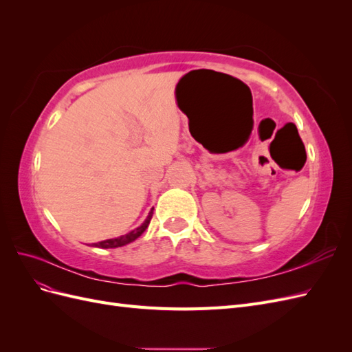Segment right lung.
I'll list each match as a JSON object with an SVG mask.
<instances>
[{"mask_svg": "<svg viewBox=\"0 0 352 352\" xmlns=\"http://www.w3.org/2000/svg\"><path fill=\"white\" fill-rule=\"evenodd\" d=\"M153 210L148 212L146 219L144 220V223L141 226H138L136 229L131 230L129 233H126V235H122V236H117V238H113V239H105V241H101V242H97V243H92L94 247H98V248H119V247H123V245H127L133 242L135 239L140 238L142 233L145 232V229L148 228V225H150L151 221V217H153Z\"/></svg>", "mask_w": 352, "mask_h": 352, "instance_id": "1", "label": "right lung"}]
</instances>
